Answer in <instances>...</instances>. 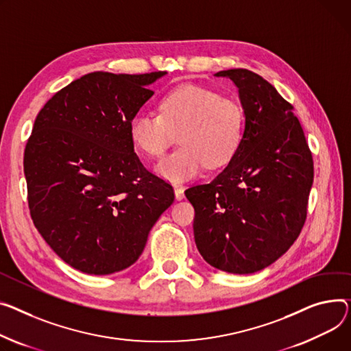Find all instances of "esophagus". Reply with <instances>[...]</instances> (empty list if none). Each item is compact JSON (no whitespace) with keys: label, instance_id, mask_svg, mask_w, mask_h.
<instances>
[{"label":"esophagus","instance_id":"34e87169","mask_svg":"<svg viewBox=\"0 0 351 351\" xmlns=\"http://www.w3.org/2000/svg\"><path fill=\"white\" fill-rule=\"evenodd\" d=\"M175 197L178 199V200H182V199H184V189L182 188L180 184H175Z\"/></svg>","mask_w":351,"mask_h":351}]
</instances>
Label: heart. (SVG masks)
<instances>
[{
  "label": "heart",
  "instance_id": "b5f03b06",
  "mask_svg": "<svg viewBox=\"0 0 351 351\" xmlns=\"http://www.w3.org/2000/svg\"><path fill=\"white\" fill-rule=\"evenodd\" d=\"M244 127V110L236 100L184 84L160 99L159 115H134L128 132L132 145L152 158L162 156L179 132L182 147L155 167L158 175L179 183L207 165L220 168L228 163L241 145Z\"/></svg>",
  "mask_w": 351,
  "mask_h": 351
}]
</instances>
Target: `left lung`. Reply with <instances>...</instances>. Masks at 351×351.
Listing matches in <instances>:
<instances>
[{"mask_svg": "<svg viewBox=\"0 0 351 351\" xmlns=\"http://www.w3.org/2000/svg\"><path fill=\"white\" fill-rule=\"evenodd\" d=\"M245 115L241 145L212 182L184 192L207 264L230 274L261 271L284 255L305 224L313 159L292 106L247 69H228Z\"/></svg>", "mask_w": 351, "mask_h": 351, "instance_id": "left-lung-1", "label": "left lung"}]
</instances>
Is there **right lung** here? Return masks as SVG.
<instances>
[{
  "label": "right lung",
  "instance_id": "1",
  "mask_svg": "<svg viewBox=\"0 0 351 351\" xmlns=\"http://www.w3.org/2000/svg\"><path fill=\"white\" fill-rule=\"evenodd\" d=\"M167 72H93L63 87L39 111L23 155L31 217L60 258L108 275L143 254L173 203L169 183L134 152L130 121Z\"/></svg>",
  "mask_w": 351,
  "mask_h": 351
}]
</instances>
